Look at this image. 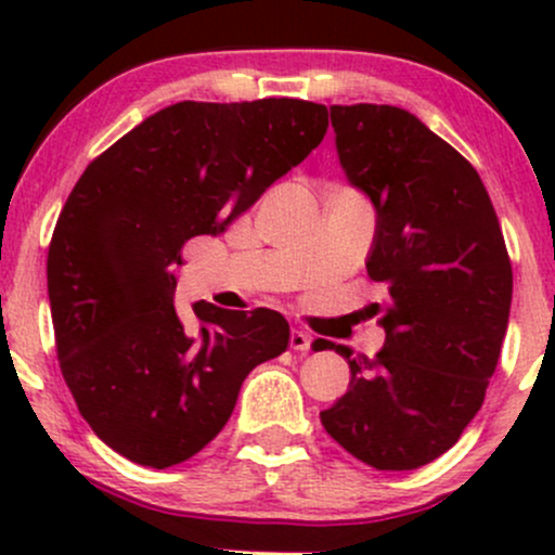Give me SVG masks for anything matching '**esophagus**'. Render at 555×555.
Segmentation results:
<instances>
[{
    "label": "esophagus",
    "instance_id": "obj_1",
    "mask_svg": "<svg viewBox=\"0 0 555 555\" xmlns=\"http://www.w3.org/2000/svg\"><path fill=\"white\" fill-rule=\"evenodd\" d=\"M310 344H313V339H310V334H305V331H299V328H292L289 347L295 349V352H308Z\"/></svg>",
    "mask_w": 555,
    "mask_h": 555
}]
</instances>
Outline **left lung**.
<instances>
[{"label": "left lung", "mask_w": 555, "mask_h": 555, "mask_svg": "<svg viewBox=\"0 0 555 555\" xmlns=\"http://www.w3.org/2000/svg\"><path fill=\"white\" fill-rule=\"evenodd\" d=\"M347 180L375 206L367 276L386 286V344L349 360V388L323 428L375 469H417L477 415L512 308V260L473 164L415 114L388 104L331 106ZM375 310V313H378Z\"/></svg>", "instance_id": "1"}]
</instances>
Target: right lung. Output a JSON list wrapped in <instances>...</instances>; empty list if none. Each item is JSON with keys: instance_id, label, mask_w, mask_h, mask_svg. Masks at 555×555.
Instances as JSON below:
<instances>
[{"instance_id": "right-lung-1", "label": "right lung", "mask_w": 555, "mask_h": 555, "mask_svg": "<svg viewBox=\"0 0 555 555\" xmlns=\"http://www.w3.org/2000/svg\"><path fill=\"white\" fill-rule=\"evenodd\" d=\"M328 130L299 99L180 101L88 164L56 219L47 279L65 384L95 436L167 469L224 428L242 380L289 344L269 308L175 310L182 245L219 234L297 167Z\"/></svg>"}]
</instances>
